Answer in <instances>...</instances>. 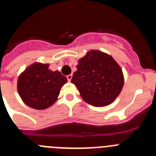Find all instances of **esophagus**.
I'll return each instance as SVG.
<instances>
[{
	"instance_id": "1",
	"label": "esophagus",
	"mask_w": 156,
	"mask_h": 156,
	"mask_svg": "<svg viewBox=\"0 0 156 156\" xmlns=\"http://www.w3.org/2000/svg\"><path fill=\"white\" fill-rule=\"evenodd\" d=\"M66 77H67V80H68L69 82H70L72 80V77H73V75H72V74H69V75H68Z\"/></svg>"
}]
</instances>
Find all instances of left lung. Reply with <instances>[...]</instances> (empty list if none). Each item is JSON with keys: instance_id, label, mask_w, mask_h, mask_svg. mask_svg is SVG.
<instances>
[{"instance_id": "8db88e82", "label": "left lung", "mask_w": 156, "mask_h": 156, "mask_svg": "<svg viewBox=\"0 0 156 156\" xmlns=\"http://www.w3.org/2000/svg\"><path fill=\"white\" fill-rule=\"evenodd\" d=\"M71 82L88 104L102 107L113 102L120 94L124 78L120 66L111 55L91 50L80 58Z\"/></svg>"}]
</instances>
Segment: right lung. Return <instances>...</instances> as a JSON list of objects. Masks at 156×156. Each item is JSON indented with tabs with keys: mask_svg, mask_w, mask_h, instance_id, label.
<instances>
[{
	"mask_svg": "<svg viewBox=\"0 0 156 156\" xmlns=\"http://www.w3.org/2000/svg\"><path fill=\"white\" fill-rule=\"evenodd\" d=\"M49 65L36 62L19 76L17 89L23 102L30 108L45 109L55 102L67 79L59 71H51Z\"/></svg>",
	"mask_w": 156,
	"mask_h": 156,
	"instance_id": "1",
	"label": "right lung"
}]
</instances>
